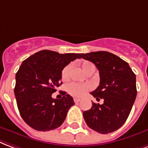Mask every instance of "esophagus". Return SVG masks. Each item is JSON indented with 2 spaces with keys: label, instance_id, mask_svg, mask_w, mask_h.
<instances>
[{
  "label": "esophagus",
  "instance_id": "34e87169",
  "mask_svg": "<svg viewBox=\"0 0 148 148\" xmlns=\"http://www.w3.org/2000/svg\"><path fill=\"white\" fill-rule=\"evenodd\" d=\"M80 101H81V99H79V98H74V102H75V103H77Z\"/></svg>",
  "mask_w": 148,
  "mask_h": 148
}]
</instances>
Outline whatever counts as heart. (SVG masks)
I'll return each mask as SVG.
<instances>
[{"mask_svg": "<svg viewBox=\"0 0 148 148\" xmlns=\"http://www.w3.org/2000/svg\"><path fill=\"white\" fill-rule=\"evenodd\" d=\"M82 72L86 74L91 72L95 71L94 64L92 63L90 61H83L80 65ZM71 66L69 65L64 67L62 71L61 78L62 81H67L70 76ZM91 89V86L88 84H79V83H71L67 86V91L70 95L73 97H81L84 96L89 90Z\"/></svg>", "mask_w": 148, "mask_h": 148, "instance_id": "1", "label": "heart"}]
</instances>
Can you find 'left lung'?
Listing matches in <instances>:
<instances>
[{
	"label": "left lung",
	"mask_w": 148,
	"mask_h": 148,
	"mask_svg": "<svg viewBox=\"0 0 148 148\" xmlns=\"http://www.w3.org/2000/svg\"><path fill=\"white\" fill-rule=\"evenodd\" d=\"M92 62L99 72V86L90 92L97 100L90 110L83 112L88 127L99 134H109L121 127L130 114L137 97L136 75L127 62L108 51L80 54Z\"/></svg>",
	"instance_id": "left-lung-1"
}]
</instances>
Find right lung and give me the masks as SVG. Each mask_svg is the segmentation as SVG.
<instances>
[{
    "instance_id": "add662e5",
    "label": "right lung",
    "mask_w": 148,
    "mask_h": 148,
    "mask_svg": "<svg viewBox=\"0 0 148 148\" xmlns=\"http://www.w3.org/2000/svg\"><path fill=\"white\" fill-rule=\"evenodd\" d=\"M80 58L79 53L42 50L23 61L15 75L14 95L21 116L27 125L38 131H49L63 123L75 104L73 97L61 91L63 97L60 99L51 95L62 83L64 67Z\"/></svg>"
}]
</instances>
